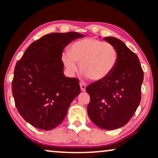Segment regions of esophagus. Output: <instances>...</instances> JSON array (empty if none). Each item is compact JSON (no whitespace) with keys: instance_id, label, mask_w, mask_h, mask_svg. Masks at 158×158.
I'll return each instance as SVG.
<instances>
[{"instance_id":"34e87169","label":"esophagus","mask_w":158,"mask_h":158,"mask_svg":"<svg viewBox=\"0 0 158 158\" xmlns=\"http://www.w3.org/2000/svg\"><path fill=\"white\" fill-rule=\"evenodd\" d=\"M86 83H84V82H80V88H81V92H84V91L86 90Z\"/></svg>"}]
</instances>
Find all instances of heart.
<instances>
[{
	"label": "heart",
	"mask_w": 158,
	"mask_h": 158,
	"mask_svg": "<svg viewBox=\"0 0 158 158\" xmlns=\"http://www.w3.org/2000/svg\"><path fill=\"white\" fill-rule=\"evenodd\" d=\"M61 59L70 74H74L78 69L79 61L83 76L102 81L114 71L118 54L112 44L87 38L74 42L71 46L70 52H64Z\"/></svg>",
	"instance_id": "1"
}]
</instances>
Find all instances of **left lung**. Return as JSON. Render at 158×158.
Masks as SVG:
<instances>
[{"mask_svg": "<svg viewBox=\"0 0 158 158\" xmlns=\"http://www.w3.org/2000/svg\"><path fill=\"white\" fill-rule=\"evenodd\" d=\"M118 54L110 76L86 88L90 96L87 112L92 123L106 130L122 127L130 120L141 100L144 74L138 57L121 40L105 37Z\"/></svg>", "mask_w": 158, "mask_h": 158, "instance_id": "obj_1", "label": "left lung"}]
</instances>
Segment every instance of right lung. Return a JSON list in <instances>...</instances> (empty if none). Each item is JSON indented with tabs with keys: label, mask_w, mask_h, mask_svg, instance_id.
I'll return each mask as SVG.
<instances>
[{
	"label": "right lung",
	"mask_w": 158,
	"mask_h": 158,
	"mask_svg": "<svg viewBox=\"0 0 158 158\" xmlns=\"http://www.w3.org/2000/svg\"><path fill=\"white\" fill-rule=\"evenodd\" d=\"M82 37L77 32L46 34L33 42L15 64L12 81L15 106L35 127H56L81 92L79 80L64 74L61 55L70 42Z\"/></svg>",
	"instance_id": "1"
}]
</instances>
